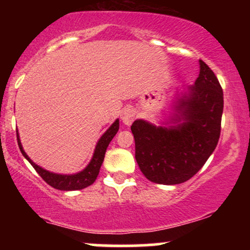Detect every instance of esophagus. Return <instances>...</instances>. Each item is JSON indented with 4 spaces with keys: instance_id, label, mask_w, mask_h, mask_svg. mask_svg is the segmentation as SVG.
Wrapping results in <instances>:
<instances>
[{
    "instance_id": "esophagus-1",
    "label": "esophagus",
    "mask_w": 250,
    "mask_h": 250,
    "mask_svg": "<svg viewBox=\"0 0 250 250\" xmlns=\"http://www.w3.org/2000/svg\"><path fill=\"white\" fill-rule=\"evenodd\" d=\"M134 116H135V113H134L133 109L127 108V109H125V110L122 111V114H121V120H122V122L125 123V125H129L131 122H133Z\"/></svg>"
}]
</instances>
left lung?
<instances>
[{
  "mask_svg": "<svg viewBox=\"0 0 250 250\" xmlns=\"http://www.w3.org/2000/svg\"><path fill=\"white\" fill-rule=\"evenodd\" d=\"M200 75L176 104L177 127L131 125L135 159L149 181L179 185L194 176L216 148L221 133L223 91L214 71L200 60Z\"/></svg>",
  "mask_w": 250,
  "mask_h": 250,
  "instance_id": "obj_1",
  "label": "left lung"
}]
</instances>
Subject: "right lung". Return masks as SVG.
Segmentation results:
<instances>
[{
    "instance_id": "add662e5",
    "label": "right lung",
    "mask_w": 250,
    "mask_h": 250,
    "mask_svg": "<svg viewBox=\"0 0 250 250\" xmlns=\"http://www.w3.org/2000/svg\"><path fill=\"white\" fill-rule=\"evenodd\" d=\"M119 120H116L113 125H110V128L102 135V137L100 139V141L97 142L95 153H94L93 159H91L90 163L88 165V167L84 170L80 171L75 175H60V174H54L50 171L45 170L39 166L35 165L31 160L28 157V155L24 153L23 148H22L21 142H20L19 134H17V143H19L20 150L25 159L30 162V165L33 166L34 169L39 173L40 176L42 177L48 185L51 186L53 188L59 189V190H79V189H83L88 186L93 185L95 182L97 175L100 173V168H101L103 160H104V154L107 150L109 143H110L113 137L115 136L117 130H119Z\"/></svg>"
}]
</instances>
